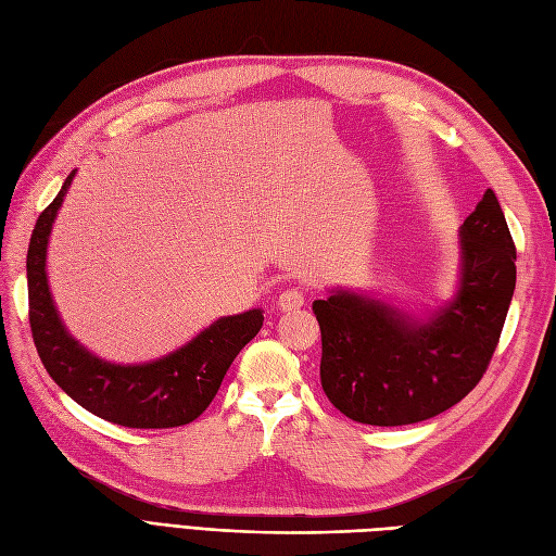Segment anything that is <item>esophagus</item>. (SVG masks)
<instances>
[{
    "label": "esophagus",
    "mask_w": 556,
    "mask_h": 556,
    "mask_svg": "<svg viewBox=\"0 0 556 556\" xmlns=\"http://www.w3.org/2000/svg\"><path fill=\"white\" fill-rule=\"evenodd\" d=\"M306 304V294L304 290H285L278 296V308L280 311H296Z\"/></svg>",
    "instance_id": "obj_1"
}]
</instances>
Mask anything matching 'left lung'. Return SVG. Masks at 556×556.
Masks as SVG:
<instances>
[{
    "label": "left lung",
    "mask_w": 556,
    "mask_h": 556,
    "mask_svg": "<svg viewBox=\"0 0 556 556\" xmlns=\"http://www.w3.org/2000/svg\"><path fill=\"white\" fill-rule=\"evenodd\" d=\"M515 243L486 190L459 227V276L439 308L415 315L336 288L313 301L323 331L319 380L345 417L415 425L459 403L490 364L515 292Z\"/></svg>",
    "instance_id": "8db88e82"
}]
</instances>
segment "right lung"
I'll list each match as a JSON object with an SVG mask.
<instances>
[{
    "instance_id": "obj_1",
    "label": "right lung",
    "mask_w": 556,
    "mask_h": 556,
    "mask_svg": "<svg viewBox=\"0 0 556 556\" xmlns=\"http://www.w3.org/2000/svg\"><path fill=\"white\" fill-rule=\"evenodd\" d=\"M74 176L76 169L39 215L27 250L29 327L46 371L78 406L106 422L129 429L190 425L208 408L231 362L262 329L264 311L217 317L192 341L150 362L115 364L97 357L64 327L46 274L50 231Z\"/></svg>"
}]
</instances>
